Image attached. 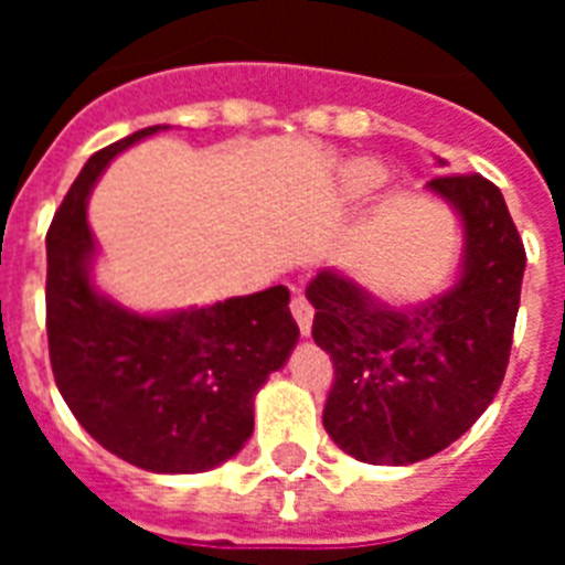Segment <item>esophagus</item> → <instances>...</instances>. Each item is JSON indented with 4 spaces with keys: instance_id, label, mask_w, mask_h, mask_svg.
<instances>
[{
    "instance_id": "esophagus-1",
    "label": "esophagus",
    "mask_w": 565,
    "mask_h": 565,
    "mask_svg": "<svg viewBox=\"0 0 565 565\" xmlns=\"http://www.w3.org/2000/svg\"><path fill=\"white\" fill-rule=\"evenodd\" d=\"M291 313H294V319H297L299 333H302V337H311L313 308H311V302H308V299L302 297V294H297V297L291 299Z\"/></svg>"
}]
</instances>
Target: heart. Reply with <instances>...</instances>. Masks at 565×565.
<instances>
[{"mask_svg":"<svg viewBox=\"0 0 565 565\" xmlns=\"http://www.w3.org/2000/svg\"><path fill=\"white\" fill-rule=\"evenodd\" d=\"M379 183H382V169H379L376 163L356 161L339 169L337 183H333V194H337L342 203H353L362 201L364 194H371Z\"/></svg>","mask_w":565,"mask_h":565,"instance_id":"b5f03b06","label":"heart"}]
</instances>
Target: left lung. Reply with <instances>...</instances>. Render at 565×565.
Returning a JSON list of instances; mask_svg holds the SVG:
<instances>
[{"mask_svg":"<svg viewBox=\"0 0 565 565\" xmlns=\"http://www.w3.org/2000/svg\"><path fill=\"white\" fill-rule=\"evenodd\" d=\"M424 189L461 223L447 291L398 308L337 268L306 288L313 342L337 376L322 424L364 463L404 467L458 441L495 398L512 348L526 252L501 189L481 174H444Z\"/></svg>","mask_w":565,"mask_h":565,"instance_id":"obj_1","label":"left lung"}]
</instances>
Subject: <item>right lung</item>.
<instances>
[{"instance_id":"1","label":"right lung","mask_w":565,"mask_h":565,"mask_svg":"<svg viewBox=\"0 0 565 565\" xmlns=\"http://www.w3.org/2000/svg\"><path fill=\"white\" fill-rule=\"evenodd\" d=\"M147 127L84 163L47 232V344L58 393L84 430L158 476L221 467L254 433V396L291 356L288 288L138 313L98 291L89 192Z\"/></svg>"}]
</instances>
